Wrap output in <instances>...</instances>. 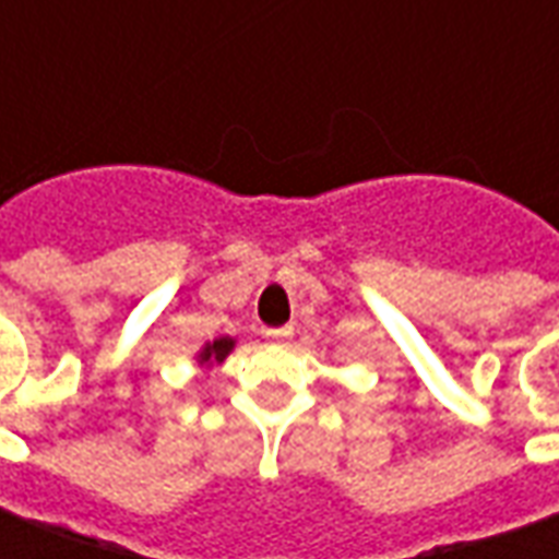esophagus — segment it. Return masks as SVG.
Wrapping results in <instances>:
<instances>
[{
    "mask_svg": "<svg viewBox=\"0 0 559 559\" xmlns=\"http://www.w3.org/2000/svg\"><path fill=\"white\" fill-rule=\"evenodd\" d=\"M293 335V329L290 326H284V329H269L266 332V338L269 341H275V344H284V341H290Z\"/></svg>",
    "mask_w": 559,
    "mask_h": 559,
    "instance_id": "obj_1",
    "label": "esophagus"
}]
</instances>
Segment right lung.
<instances>
[{
	"mask_svg": "<svg viewBox=\"0 0 559 559\" xmlns=\"http://www.w3.org/2000/svg\"><path fill=\"white\" fill-rule=\"evenodd\" d=\"M233 347H236V341H233L230 335H224V338H215V341H209V344H203L194 359L200 368H206L209 371L212 365L224 362V359L233 353Z\"/></svg>",
	"mask_w": 559,
	"mask_h": 559,
	"instance_id": "add662e5",
	"label": "right lung"
}]
</instances>
